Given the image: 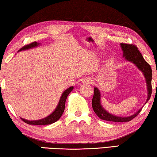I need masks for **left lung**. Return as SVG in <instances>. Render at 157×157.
I'll list each match as a JSON object with an SVG mask.
<instances>
[{
	"label": "left lung",
	"instance_id": "left-lung-1",
	"mask_svg": "<svg viewBox=\"0 0 157 157\" xmlns=\"http://www.w3.org/2000/svg\"><path fill=\"white\" fill-rule=\"evenodd\" d=\"M121 46L123 51V56H125V59L132 62L133 63L136 65L137 67L144 75V77L146 78L147 89H148V97H147V100L146 101L147 103V101H149V99H150L151 91H152V87H151L152 72H151L150 65L144 59L143 56H142L141 53L138 50V48L134 44L123 43L121 44ZM100 97H100V92L99 90L97 87H94V92L92 102V108L95 113L102 120L112 121V122H128V121L132 120L135 117L138 115L142 110L140 109L136 113L129 117H123V118H122V117L113 116L108 113L102 108L101 102H100Z\"/></svg>",
	"mask_w": 157,
	"mask_h": 157
}]
</instances>
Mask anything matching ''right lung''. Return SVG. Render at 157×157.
I'll return each mask as SVG.
<instances>
[{
    "mask_svg": "<svg viewBox=\"0 0 157 157\" xmlns=\"http://www.w3.org/2000/svg\"><path fill=\"white\" fill-rule=\"evenodd\" d=\"M38 45H39V44L36 41L32 42V43L27 44V45L23 46V47H22L20 49V50H19V51H22V50H25V49L33 48V47H35V46H37ZM72 90H73V87L71 86V87H69L68 89H67V90H65L63 93L61 97H60V101H59V103H58L57 108L56 109L55 111H53L50 116L46 117V118L41 119V120L32 121H27V120H25V119H23V118H21V119H22V120L24 121L25 123L29 124V125H49V124L55 123L56 121H57L58 119L61 117L62 114L63 113L64 110H65V101H66L67 96H68V94L71 93V92Z\"/></svg>",
    "mask_w": 157,
    "mask_h": 157,
    "instance_id": "add662e5",
    "label": "right lung"
}]
</instances>
